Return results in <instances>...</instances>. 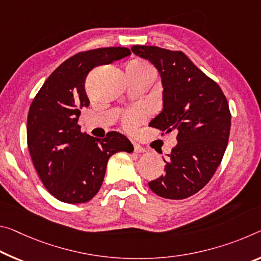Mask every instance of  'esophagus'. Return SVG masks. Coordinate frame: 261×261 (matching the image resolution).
Returning <instances> with one entry per match:
<instances>
[{"instance_id": "esophagus-1", "label": "esophagus", "mask_w": 261, "mask_h": 261, "mask_svg": "<svg viewBox=\"0 0 261 261\" xmlns=\"http://www.w3.org/2000/svg\"><path fill=\"white\" fill-rule=\"evenodd\" d=\"M134 151H135L136 153H144L146 150H145V148H144V147L140 146V145H138V144L134 143Z\"/></svg>"}]
</instances>
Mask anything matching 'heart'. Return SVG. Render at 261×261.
<instances>
[{"label": "heart", "instance_id": "heart-1", "mask_svg": "<svg viewBox=\"0 0 261 261\" xmlns=\"http://www.w3.org/2000/svg\"><path fill=\"white\" fill-rule=\"evenodd\" d=\"M126 72L129 76H147L153 81L155 77V68L145 60L136 59L130 61L126 66ZM145 113L143 110H132L123 116L122 124L126 130H134L137 124L144 118Z\"/></svg>", "mask_w": 261, "mask_h": 261}]
</instances>
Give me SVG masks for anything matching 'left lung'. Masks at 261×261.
Returning a JSON list of instances; mask_svg holds the SVG:
<instances>
[{"label":"left lung","mask_w":261,"mask_h":261,"mask_svg":"<svg viewBox=\"0 0 261 261\" xmlns=\"http://www.w3.org/2000/svg\"><path fill=\"white\" fill-rule=\"evenodd\" d=\"M131 49L150 60L163 80L164 110L151 125L177 134L165 174L148 187L161 197L187 198L209 182L223 159L231 126L229 103L221 87L184 52L146 45Z\"/></svg>","instance_id":"8db88e82"}]
</instances>
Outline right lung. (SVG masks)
<instances>
[{"mask_svg":"<svg viewBox=\"0 0 261 261\" xmlns=\"http://www.w3.org/2000/svg\"><path fill=\"white\" fill-rule=\"evenodd\" d=\"M130 55L127 47L79 52L46 79L31 103L29 152L41 182L59 201L74 204L92 200L100 190L110 156L134 151L130 140L119 132L94 138L77 123L80 110L90 103L85 89L88 73Z\"/></svg>","mask_w":261,"mask_h":261,"instance_id":"add662e5","label":"right lung"}]
</instances>
